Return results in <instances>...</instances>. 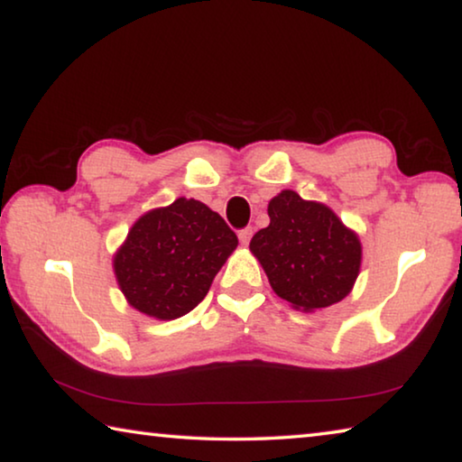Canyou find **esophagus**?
Wrapping results in <instances>:
<instances>
[{
	"label": "esophagus",
	"mask_w": 462,
	"mask_h": 462,
	"mask_svg": "<svg viewBox=\"0 0 462 462\" xmlns=\"http://www.w3.org/2000/svg\"><path fill=\"white\" fill-rule=\"evenodd\" d=\"M250 236H253V228H245V230L238 232V238H240V242H242V245H245V246L250 242Z\"/></svg>",
	"instance_id": "34e87169"
}]
</instances>
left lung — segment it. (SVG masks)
<instances>
[{
  "label": "left lung",
  "instance_id": "left-lung-1",
  "mask_svg": "<svg viewBox=\"0 0 462 462\" xmlns=\"http://www.w3.org/2000/svg\"><path fill=\"white\" fill-rule=\"evenodd\" d=\"M267 212L271 222L250 240V253L281 300L293 310L316 311L353 291L363 261L355 230L324 203L291 189L275 195Z\"/></svg>",
  "mask_w": 462,
  "mask_h": 462
}]
</instances>
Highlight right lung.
Segmentation results:
<instances>
[{
	"label": "right lung",
	"mask_w": 462,
	"mask_h": 462,
	"mask_svg": "<svg viewBox=\"0 0 462 462\" xmlns=\"http://www.w3.org/2000/svg\"><path fill=\"white\" fill-rule=\"evenodd\" d=\"M238 238L220 214L179 198L140 216L114 254L116 281L140 314L177 319L208 295Z\"/></svg>",
	"instance_id": "right-lung-1"
}]
</instances>
